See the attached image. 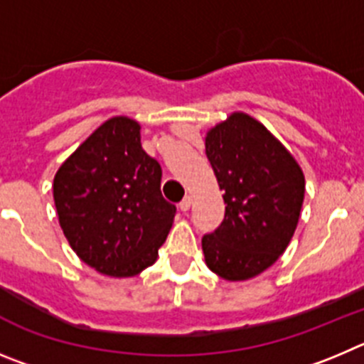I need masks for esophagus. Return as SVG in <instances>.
I'll list each match as a JSON object with an SVG mask.
<instances>
[{
  "instance_id": "1",
  "label": "esophagus",
  "mask_w": 364,
  "mask_h": 364,
  "mask_svg": "<svg viewBox=\"0 0 364 364\" xmlns=\"http://www.w3.org/2000/svg\"><path fill=\"white\" fill-rule=\"evenodd\" d=\"M190 203H192V201H190V198H185L181 203H179V208H181L183 212H186L190 208Z\"/></svg>"
}]
</instances>
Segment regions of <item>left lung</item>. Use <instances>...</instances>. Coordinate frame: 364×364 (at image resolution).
Masks as SVG:
<instances>
[{
    "mask_svg": "<svg viewBox=\"0 0 364 364\" xmlns=\"http://www.w3.org/2000/svg\"><path fill=\"white\" fill-rule=\"evenodd\" d=\"M206 158L225 190V219L201 239L205 261L227 281L257 276L276 263L296 232L304 176L261 123L232 114L206 134Z\"/></svg>",
    "mask_w": 364,
    "mask_h": 364,
    "instance_id": "obj_1",
    "label": "left lung"
}]
</instances>
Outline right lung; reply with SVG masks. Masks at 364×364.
<instances>
[{
    "label": "right lung",
    "mask_w": 364,
    "mask_h": 364,
    "mask_svg": "<svg viewBox=\"0 0 364 364\" xmlns=\"http://www.w3.org/2000/svg\"><path fill=\"white\" fill-rule=\"evenodd\" d=\"M54 201L74 252L114 277L136 276L156 261L176 212L161 196V165L143 150L129 117L103 123L61 165Z\"/></svg>",
    "instance_id": "right-lung-1"
}]
</instances>
